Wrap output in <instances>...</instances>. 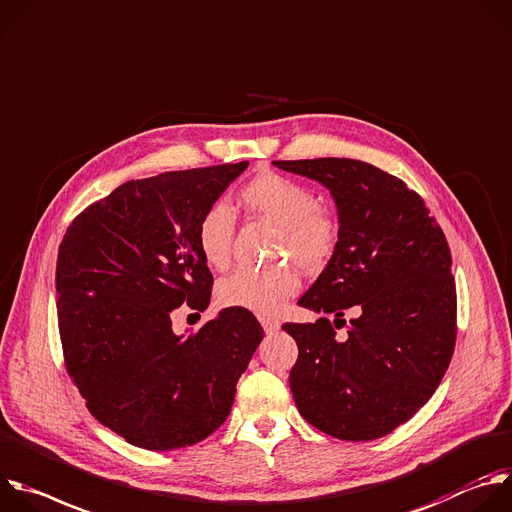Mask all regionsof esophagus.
<instances>
[{
    "label": "esophagus",
    "mask_w": 512,
    "mask_h": 512,
    "mask_svg": "<svg viewBox=\"0 0 512 512\" xmlns=\"http://www.w3.org/2000/svg\"><path fill=\"white\" fill-rule=\"evenodd\" d=\"M258 321L266 333H276L280 329V321L270 315H258Z\"/></svg>",
    "instance_id": "obj_1"
}]
</instances>
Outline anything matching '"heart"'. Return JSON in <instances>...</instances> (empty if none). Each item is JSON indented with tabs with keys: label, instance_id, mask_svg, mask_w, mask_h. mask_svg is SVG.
<instances>
[{
	"label": "heart",
	"instance_id": "b5f03b06",
	"mask_svg": "<svg viewBox=\"0 0 512 512\" xmlns=\"http://www.w3.org/2000/svg\"><path fill=\"white\" fill-rule=\"evenodd\" d=\"M244 206L278 226L276 254L292 258L302 270H323L339 244V222L319 208V197L298 181L260 173L240 191ZM236 232L234 210L216 201L197 222V246L210 266L226 268L232 256ZM300 286L298 272L290 264L242 266L226 276L218 286V296L226 306L252 313H276Z\"/></svg>",
	"mask_w": 512,
	"mask_h": 512
}]
</instances>
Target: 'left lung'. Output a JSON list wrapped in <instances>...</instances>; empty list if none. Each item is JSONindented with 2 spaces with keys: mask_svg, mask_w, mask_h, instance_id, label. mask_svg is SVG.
<instances>
[{
  "mask_svg": "<svg viewBox=\"0 0 512 512\" xmlns=\"http://www.w3.org/2000/svg\"><path fill=\"white\" fill-rule=\"evenodd\" d=\"M319 181L337 206L339 244L298 304L327 317L286 323L298 359L290 389L300 416L321 432L367 442L410 420L438 389L456 343V284L446 236L424 199L357 159L272 161Z\"/></svg>",
  "mask_w": 512,
  "mask_h": 512,
  "instance_id": "1",
  "label": "left lung"
}]
</instances>
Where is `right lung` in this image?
<instances>
[{
  "instance_id": "right-lung-1",
  "label": "right lung",
  "mask_w": 512,
  "mask_h": 512,
  "mask_svg": "<svg viewBox=\"0 0 512 512\" xmlns=\"http://www.w3.org/2000/svg\"><path fill=\"white\" fill-rule=\"evenodd\" d=\"M246 167L131 179L76 216L60 244L66 369L88 412L137 448L165 452L214 434L264 337L256 317L236 306L187 337L171 329L183 302L208 309L214 276L197 222Z\"/></svg>"
}]
</instances>
